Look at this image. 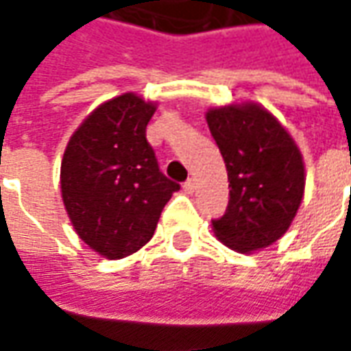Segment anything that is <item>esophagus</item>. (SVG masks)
<instances>
[{
	"mask_svg": "<svg viewBox=\"0 0 351 351\" xmlns=\"http://www.w3.org/2000/svg\"><path fill=\"white\" fill-rule=\"evenodd\" d=\"M195 187H197V182H195V178H189L187 182L183 183V189L187 191V193H193L195 191Z\"/></svg>",
	"mask_w": 351,
	"mask_h": 351,
	"instance_id": "1",
	"label": "esophagus"
}]
</instances>
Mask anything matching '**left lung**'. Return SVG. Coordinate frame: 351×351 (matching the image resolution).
Instances as JSON below:
<instances>
[{"instance_id":"1","label":"left lung","mask_w":351,"mask_h":351,"mask_svg":"<svg viewBox=\"0 0 351 351\" xmlns=\"http://www.w3.org/2000/svg\"><path fill=\"white\" fill-rule=\"evenodd\" d=\"M207 125L228 171V207L213 228L236 252L274 244L295 219L304 191L301 152L276 117L258 105L207 113Z\"/></svg>"}]
</instances>
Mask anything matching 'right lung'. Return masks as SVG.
Returning <instances> with one entry per match:
<instances>
[{"label":"right lung","mask_w":351,"mask_h":351,"mask_svg":"<svg viewBox=\"0 0 351 351\" xmlns=\"http://www.w3.org/2000/svg\"><path fill=\"white\" fill-rule=\"evenodd\" d=\"M154 109L134 93L119 95L82 123L64 152V207L77 236L109 260L141 250L180 189L146 141Z\"/></svg>","instance_id":"right-lung-1"}]
</instances>
